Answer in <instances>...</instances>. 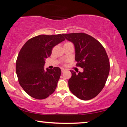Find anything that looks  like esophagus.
Listing matches in <instances>:
<instances>
[{
  "instance_id": "obj_1",
  "label": "esophagus",
  "mask_w": 127,
  "mask_h": 127,
  "mask_svg": "<svg viewBox=\"0 0 127 127\" xmlns=\"http://www.w3.org/2000/svg\"><path fill=\"white\" fill-rule=\"evenodd\" d=\"M64 71H65V69H64V68H62V73H63L64 72Z\"/></svg>"
}]
</instances>
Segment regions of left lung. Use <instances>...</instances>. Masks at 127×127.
<instances>
[{"instance_id":"1","label":"left lung","mask_w":127,"mask_h":127,"mask_svg":"<svg viewBox=\"0 0 127 127\" xmlns=\"http://www.w3.org/2000/svg\"><path fill=\"white\" fill-rule=\"evenodd\" d=\"M63 35L75 45L76 65L84 69V72L78 74L70 70L69 90L82 100L94 98L104 88L110 70V63L105 49L98 40L86 33Z\"/></svg>"}]
</instances>
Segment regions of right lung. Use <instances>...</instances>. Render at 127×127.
<instances>
[{
  "mask_svg": "<svg viewBox=\"0 0 127 127\" xmlns=\"http://www.w3.org/2000/svg\"><path fill=\"white\" fill-rule=\"evenodd\" d=\"M65 40L63 35H40L29 39L23 45L16 62L20 85L33 98L42 100L55 91L62 70L59 67L44 69L45 60L54 46Z\"/></svg>",
  "mask_w": 127,
  "mask_h": 127,
  "instance_id": "right-lung-1",
  "label": "right lung"
}]
</instances>
